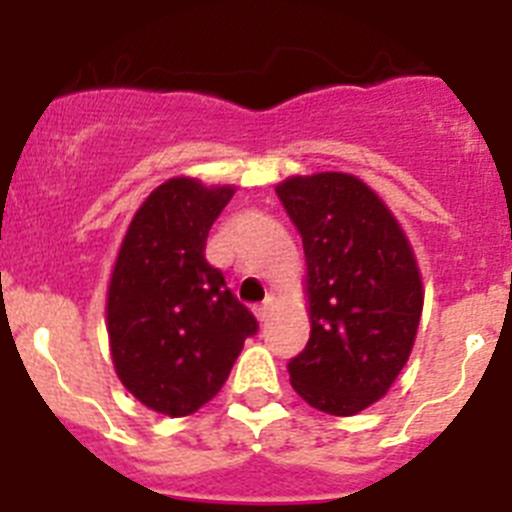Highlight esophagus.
Returning a JSON list of instances; mask_svg holds the SVG:
<instances>
[{
	"mask_svg": "<svg viewBox=\"0 0 512 512\" xmlns=\"http://www.w3.org/2000/svg\"><path fill=\"white\" fill-rule=\"evenodd\" d=\"M271 310H274V297H266V300L256 307V318L264 323V320L271 318Z\"/></svg>",
	"mask_w": 512,
	"mask_h": 512,
	"instance_id": "esophagus-1",
	"label": "esophagus"
}]
</instances>
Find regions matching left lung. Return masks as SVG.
<instances>
[{
  "label": "left lung",
  "instance_id": "8db88e82",
  "mask_svg": "<svg viewBox=\"0 0 512 512\" xmlns=\"http://www.w3.org/2000/svg\"><path fill=\"white\" fill-rule=\"evenodd\" d=\"M302 235L310 341L289 361L297 395L328 415L382 400L408 364L423 279L408 235L359 176L320 171L277 184Z\"/></svg>",
  "mask_w": 512,
  "mask_h": 512
}]
</instances>
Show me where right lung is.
Wrapping results in <instances>:
<instances>
[{
    "label": "right lung",
    "mask_w": 512,
    "mask_h": 512,
    "mask_svg": "<svg viewBox=\"0 0 512 512\" xmlns=\"http://www.w3.org/2000/svg\"><path fill=\"white\" fill-rule=\"evenodd\" d=\"M233 184L174 176L138 207L107 287V336L122 387L169 418L220 392L259 323L207 264L212 223Z\"/></svg>",
    "instance_id": "right-lung-1"
}]
</instances>
